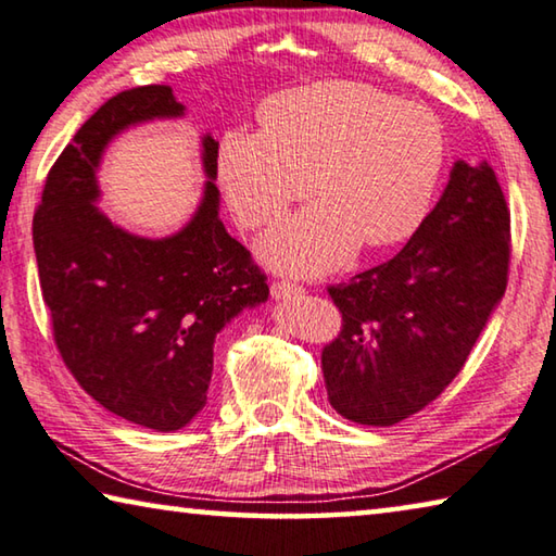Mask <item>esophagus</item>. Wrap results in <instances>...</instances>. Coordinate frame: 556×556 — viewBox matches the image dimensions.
<instances>
[{"mask_svg": "<svg viewBox=\"0 0 556 556\" xmlns=\"http://www.w3.org/2000/svg\"><path fill=\"white\" fill-rule=\"evenodd\" d=\"M270 293L273 298H293V295H300L303 293V288H300L298 283H290V280H276V283L270 286Z\"/></svg>", "mask_w": 556, "mask_h": 556, "instance_id": "1", "label": "esophagus"}]
</instances>
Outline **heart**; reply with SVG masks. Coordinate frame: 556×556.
I'll use <instances>...</instances> for the list:
<instances>
[{"mask_svg":"<svg viewBox=\"0 0 556 556\" xmlns=\"http://www.w3.org/2000/svg\"><path fill=\"white\" fill-rule=\"evenodd\" d=\"M263 132L229 130L218 181L245 229L278 222L307 194L323 202L261 241V256L290 273H325L359 239H406L431 206L445 165V132L429 108L350 80L286 90L261 105Z\"/></svg>","mask_w":556,"mask_h":556,"instance_id":"b5f03b06","label":"heart"}]
</instances>
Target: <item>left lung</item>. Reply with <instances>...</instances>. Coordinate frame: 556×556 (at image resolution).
<instances>
[{
  "instance_id": "1",
  "label": "left lung",
  "mask_w": 556,
  "mask_h": 556,
  "mask_svg": "<svg viewBox=\"0 0 556 556\" xmlns=\"http://www.w3.org/2000/svg\"><path fill=\"white\" fill-rule=\"evenodd\" d=\"M509 208L493 167L456 162L443 197L381 266L330 286L342 327L323 350L327 399L394 426L458 377L507 288Z\"/></svg>"
}]
</instances>
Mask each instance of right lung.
<instances>
[{
	"mask_svg": "<svg viewBox=\"0 0 556 556\" xmlns=\"http://www.w3.org/2000/svg\"><path fill=\"white\" fill-rule=\"evenodd\" d=\"M169 86L105 100L59 154L34 214V251L53 342L80 387L125 421L177 431L206 404L216 332L268 298L266 273L218 218V142L206 135L197 214L167 239H140L96 206V169L117 132L179 117Z\"/></svg>",
	"mask_w": 556,
	"mask_h": 556,
	"instance_id": "add662e5",
	"label": "right lung"
}]
</instances>
